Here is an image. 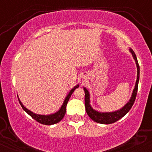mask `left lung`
<instances>
[{"instance_id":"1","label":"left lung","mask_w":152,"mask_h":152,"mask_svg":"<svg viewBox=\"0 0 152 152\" xmlns=\"http://www.w3.org/2000/svg\"><path fill=\"white\" fill-rule=\"evenodd\" d=\"M131 53H132L134 60H135L136 64L137 66V79L136 81L135 88H134L133 94H132V98L127 104L124 106L122 109L118 111H114V112H109V113H101L98 111H95L91 108L89 102V93H88V90L86 88H83L85 92V107H86V111L87 114L88 116L91 118L94 121L97 122L99 124H110L114 123V122L117 121L120 118H121L123 116H124L129 111L131 108L133 106L134 102H135L136 97H137V90H138V84H139V66L138 64V61L136 56V54L133 51V50L130 49Z\"/></svg>"}]
</instances>
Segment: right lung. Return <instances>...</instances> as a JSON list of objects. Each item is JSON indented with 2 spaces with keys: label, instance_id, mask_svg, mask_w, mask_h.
<instances>
[{
  "label": "right lung",
  "instance_id": "add662e5",
  "mask_svg": "<svg viewBox=\"0 0 152 152\" xmlns=\"http://www.w3.org/2000/svg\"><path fill=\"white\" fill-rule=\"evenodd\" d=\"M78 85L76 86L72 89L71 90V91L69 92V94H68L67 96L66 97L65 101L64 102V104L61 108L60 110L58 111V112L55 113L53 114H50V115H47V116H45V115H38V114H36L34 113L31 112V111L28 110L26 107H24V106L23 105L22 103L20 102V100L18 99L19 103H20V106L23 109L24 111L27 113L28 114H29L30 116L32 117L34 119L36 120V121L39 122V123L42 124L44 125H52V124H55L58 123L61 120L64 118V115L66 114V105H67V103L69 102V99H70L71 94H73V92L74 91V90L76 89V88H78Z\"/></svg>",
  "mask_w": 152,
  "mask_h": 152
}]
</instances>
